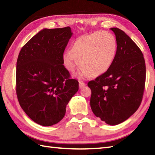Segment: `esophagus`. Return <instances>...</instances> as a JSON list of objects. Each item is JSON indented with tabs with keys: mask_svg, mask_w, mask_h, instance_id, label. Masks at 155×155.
<instances>
[{
	"mask_svg": "<svg viewBox=\"0 0 155 155\" xmlns=\"http://www.w3.org/2000/svg\"><path fill=\"white\" fill-rule=\"evenodd\" d=\"M78 84H79V89H82V88H83L86 86V83H84L83 81H79Z\"/></svg>",
	"mask_w": 155,
	"mask_h": 155,
	"instance_id": "1",
	"label": "esophagus"
}]
</instances>
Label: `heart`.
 Segmentation results:
<instances>
[{
	"mask_svg": "<svg viewBox=\"0 0 155 155\" xmlns=\"http://www.w3.org/2000/svg\"><path fill=\"white\" fill-rule=\"evenodd\" d=\"M117 48L116 38L110 32L95 31L81 35L72 43L71 50L64 51V65L71 72H74L78 65L81 78L99 77L110 68Z\"/></svg>",
	"mask_w": 155,
	"mask_h": 155,
	"instance_id": "b5f03b06",
	"label": "heart"
}]
</instances>
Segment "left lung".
<instances>
[{
    "mask_svg": "<svg viewBox=\"0 0 155 155\" xmlns=\"http://www.w3.org/2000/svg\"><path fill=\"white\" fill-rule=\"evenodd\" d=\"M116 35L117 52L105 73L88 83L93 114L109 125L122 123L140 106L146 80V65L140 48L122 30L110 28Z\"/></svg>",
    "mask_w": 155,
    "mask_h": 155,
    "instance_id": "obj_1",
    "label": "left lung"
}]
</instances>
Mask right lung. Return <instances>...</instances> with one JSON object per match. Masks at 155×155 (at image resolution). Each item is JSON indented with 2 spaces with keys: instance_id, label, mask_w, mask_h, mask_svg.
I'll return each instance as SVG.
<instances>
[{
  "instance_id": "add662e5",
  "label": "right lung",
  "mask_w": 155,
  "mask_h": 155,
  "mask_svg": "<svg viewBox=\"0 0 155 155\" xmlns=\"http://www.w3.org/2000/svg\"><path fill=\"white\" fill-rule=\"evenodd\" d=\"M73 33L70 27L43 29L21 48L17 61L16 93L21 108L39 125L62 120L66 105L78 90L62 55Z\"/></svg>"
}]
</instances>
